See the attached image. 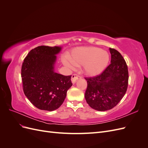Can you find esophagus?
Instances as JSON below:
<instances>
[{
	"label": "esophagus",
	"instance_id": "esophagus-1",
	"mask_svg": "<svg viewBox=\"0 0 148 148\" xmlns=\"http://www.w3.org/2000/svg\"><path fill=\"white\" fill-rule=\"evenodd\" d=\"M80 78H81V77H79V76H78V75L73 74L72 76H71V82H72L73 84H75L76 82H77V80Z\"/></svg>",
	"mask_w": 148,
	"mask_h": 148
}]
</instances>
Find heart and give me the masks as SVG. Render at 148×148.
Listing matches in <instances>:
<instances>
[{"instance_id": "1", "label": "heart", "mask_w": 148, "mask_h": 148, "mask_svg": "<svg viewBox=\"0 0 148 148\" xmlns=\"http://www.w3.org/2000/svg\"><path fill=\"white\" fill-rule=\"evenodd\" d=\"M68 60L75 66H84V72L89 76H96L104 71L109 64L110 56L107 52L97 47H80L73 49ZM66 65L71 66L65 60Z\"/></svg>"}]
</instances>
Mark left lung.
Listing matches in <instances>:
<instances>
[{"mask_svg":"<svg viewBox=\"0 0 148 148\" xmlns=\"http://www.w3.org/2000/svg\"><path fill=\"white\" fill-rule=\"evenodd\" d=\"M110 65L99 75L85 78L88 86L84 97L91 108L106 111L112 109L122 100L128 84V71L121 53L109 48Z\"/></svg>","mask_w":148,"mask_h":148,"instance_id":"obj_1","label":"left lung"}]
</instances>
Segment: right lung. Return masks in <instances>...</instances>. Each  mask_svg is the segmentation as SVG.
<instances>
[{"label":"right lung","mask_w":148,"mask_h":148,"mask_svg":"<svg viewBox=\"0 0 148 148\" xmlns=\"http://www.w3.org/2000/svg\"><path fill=\"white\" fill-rule=\"evenodd\" d=\"M61 47L41 46L31 50L21 66L23 89L29 101L39 109L52 111L64 102L72 86L71 75L56 73V54Z\"/></svg>","instance_id":"obj_1"}]
</instances>
